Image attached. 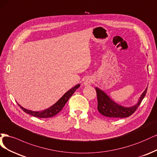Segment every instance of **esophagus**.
<instances>
[{"label":"esophagus","instance_id":"1","mask_svg":"<svg viewBox=\"0 0 157 157\" xmlns=\"http://www.w3.org/2000/svg\"><path fill=\"white\" fill-rule=\"evenodd\" d=\"M92 83H93V79H92V78H86L85 79V82H84V85H85V86H89V85H90L92 84Z\"/></svg>","mask_w":157,"mask_h":157}]
</instances>
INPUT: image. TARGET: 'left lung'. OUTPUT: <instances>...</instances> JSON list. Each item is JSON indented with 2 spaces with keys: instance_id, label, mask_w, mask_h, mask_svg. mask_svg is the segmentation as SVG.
<instances>
[{
  "instance_id": "obj_1",
  "label": "left lung",
  "mask_w": 157,
  "mask_h": 157,
  "mask_svg": "<svg viewBox=\"0 0 157 157\" xmlns=\"http://www.w3.org/2000/svg\"><path fill=\"white\" fill-rule=\"evenodd\" d=\"M95 89L97 91L98 100L97 108L101 114L110 118H124L129 117L137 109L145 97L147 87L141 94L138 103L131 107H124L121 105L111 99L103 90L98 87H95Z\"/></svg>"
}]
</instances>
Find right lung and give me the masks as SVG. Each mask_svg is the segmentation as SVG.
Masks as SVG:
<instances>
[{"label": "right lung", "instance_id": "1", "mask_svg": "<svg viewBox=\"0 0 157 157\" xmlns=\"http://www.w3.org/2000/svg\"><path fill=\"white\" fill-rule=\"evenodd\" d=\"M79 87H80V84L76 85L75 87L68 90V91L55 104H53L50 108L45 109L44 111H42V112H34V111L27 109L23 108L22 106H21L19 104L18 105L25 113H27L31 115L34 116V117H39V118L52 117H53V116H55V115H57L58 113L60 112V111H61V109L63 108L66 103L67 102L68 99L72 97V95L75 91V90H76L78 88H79Z\"/></svg>", "mask_w": 157, "mask_h": 157}]
</instances>
